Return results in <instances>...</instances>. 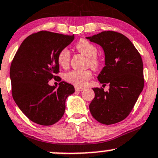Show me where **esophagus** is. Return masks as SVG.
Segmentation results:
<instances>
[{"label":"esophagus","mask_w":158,"mask_h":158,"mask_svg":"<svg viewBox=\"0 0 158 158\" xmlns=\"http://www.w3.org/2000/svg\"><path fill=\"white\" fill-rule=\"evenodd\" d=\"M83 89V88H80V87H76V91H77V92H81V91H82Z\"/></svg>","instance_id":"1"}]
</instances>
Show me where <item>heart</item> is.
<instances>
[{"label": "heart", "instance_id": "1", "mask_svg": "<svg viewBox=\"0 0 158 158\" xmlns=\"http://www.w3.org/2000/svg\"><path fill=\"white\" fill-rule=\"evenodd\" d=\"M76 49L85 56L88 57L87 64L91 68L97 69L101 66L102 60L96 56L97 47L87 40L81 39L76 43ZM59 65L65 68L69 65L70 61V52L68 49L65 48L60 51L57 56ZM92 77V72L90 70H73L64 75L65 80L76 86H83L87 80Z\"/></svg>", "mask_w": 158, "mask_h": 158}]
</instances>
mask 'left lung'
<instances>
[{
  "label": "left lung",
  "instance_id": "1",
  "mask_svg": "<svg viewBox=\"0 0 158 158\" xmlns=\"http://www.w3.org/2000/svg\"><path fill=\"white\" fill-rule=\"evenodd\" d=\"M86 39L104 50L106 66L97 78L100 83L109 85L108 92L93 89L89 110L100 123H118L130 114L144 88L141 56L128 38L117 32L103 31Z\"/></svg>",
  "mask_w": 158,
  "mask_h": 158
}]
</instances>
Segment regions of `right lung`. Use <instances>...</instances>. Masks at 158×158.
<instances>
[{
  "label": "right lung",
  "instance_id": "obj_1",
  "mask_svg": "<svg viewBox=\"0 0 158 158\" xmlns=\"http://www.w3.org/2000/svg\"><path fill=\"white\" fill-rule=\"evenodd\" d=\"M74 35L40 31L26 38L11 63L12 95L22 112L41 125L56 123L65 112L66 100L74 93V86L60 82L59 87L49 81L58 76L57 56L74 40Z\"/></svg>",
  "mask_w": 158,
  "mask_h": 158
}]
</instances>
